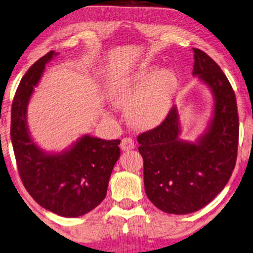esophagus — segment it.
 <instances>
[{
    "mask_svg": "<svg viewBox=\"0 0 253 253\" xmlns=\"http://www.w3.org/2000/svg\"><path fill=\"white\" fill-rule=\"evenodd\" d=\"M120 147L124 151H127V150L134 149L135 144H134V140L130 139V137H124V139L121 140Z\"/></svg>",
    "mask_w": 253,
    "mask_h": 253,
    "instance_id": "esophagus-1",
    "label": "esophagus"
}]
</instances>
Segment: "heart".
I'll return each instance as SVG.
<instances>
[{
    "instance_id": "1",
    "label": "heart",
    "mask_w": 253,
    "mask_h": 253,
    "mask_svg": "<svg viewBox=\"0 0 253 253\" xmlns=\"http://www.w3.org/2000/svg\"><path fill=\"white\" fill-rule=\"evenodd\" d=\"M178 81L172 69L142 68L128 81L111 90V100L129 106L128 118L137 126L155 125L167 116L177 91Z\"/></svg>"
}]
</instances>
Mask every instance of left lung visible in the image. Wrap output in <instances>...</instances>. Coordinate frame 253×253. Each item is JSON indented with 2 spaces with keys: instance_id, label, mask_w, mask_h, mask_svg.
Instances as JSON below:
<instances>
[{
  "instance_id": "left-lung-1",
  "label": "left lung",
  "mask_w": 253,
  "mask_h": 253,
  "mask_svg": "<svg viewBox=\"0 0 253 253\" xmlns=\"http://www.w3.org/2000/svg\"><path fill=\"white\" fill-rule=\"evenodd\" d=\"M193 76L210 87L213 116L195 142L181 140L176 106L156 128L137 136L146 194L158 210L183 215L210 204L227 185L236 164L237 104L227 76L213 59L193 48Z\"/></svg>"
}]
</instances>
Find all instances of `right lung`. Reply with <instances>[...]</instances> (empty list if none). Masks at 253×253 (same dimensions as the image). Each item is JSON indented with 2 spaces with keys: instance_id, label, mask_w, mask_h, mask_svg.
Wrapping results in <instances>:
<instances>
[{
  "instance_id": "add662e5",
  "label": "right lung",
  "mask_w": 253,
  "mask_h": 253,
  "mask_svg": "<svg viewBox=\"0 0 253 253\" xmlns=\"http://www.w3.org/2000/svg\"><path fill=\"white\" fill-rule=\"evenodd\" d=\"M58 53L50 50L23 76L13 97L10 136L18 172L30 195L45 210L65 217H79L105 198L120 140H102L85 134L60 153H46L30 135L28 105L46 63Z\"/></svg>"
}]
</instances>
